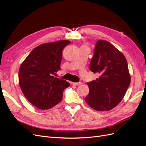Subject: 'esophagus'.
I'll list each match as a JSON object with an SVG mask.
<instances>
[{
	"label": "esophagus",
	"instance_id": "esophagus-1",
	"mask_svg": "<svg viewBox=\"0 0 146 146\" xmlns=\"http://www.w3.org/2000/svg\"><path fill=\"white\" fill-rule=\"evenodd\" d=\"M72 85H76V86H78V85H82V83H81V82L72 83Z\"/></svg>",
	"mask_w": 146,
	"mask_h": 146
}]
</instances>
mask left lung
Returning <instances> with one entry per match:
<instances>
[{"instance_id": "8db88e82", "label": "left lung", "mask_w": 146, "mask_h": 146, "mask_svg": "<svg viewBox=\"0 0 146 146\" xmlns=\"http://www.w3.org/2000/svg\"><path fill=\"white\" fill-rule=\"evenodd\" d=\"M90 70L100 76L87 83L90 92L86 102L97 111H109L116 107L131 81L124 55L111 43L100 39L96 42Z\"/></svg>"}]
</instances>
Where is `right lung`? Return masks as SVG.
<instances>
[{"label": "right lung", "mask_w": 146, "mask_h": 146, "mask_svg": "<svg viewBox=\"0 0 146 146\" xmlns=\"http://www.w3.org/2000/svg\"><path fill=\"white\" fill-rule=\"evenodd\" d=\"M70 42L61 40L42 44L33 49L21 65V89L38 109L48 110L59 104L64 90L70 86L67 81L53 76L60 70L62 51Z\"/></svg>", "instance_id": "right-lung-1"}]
</instances>
